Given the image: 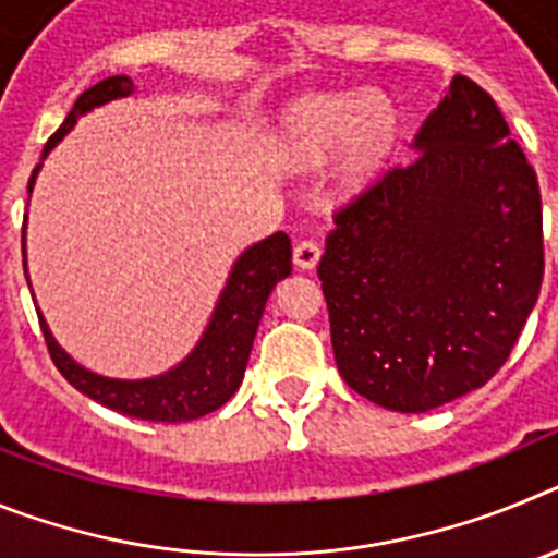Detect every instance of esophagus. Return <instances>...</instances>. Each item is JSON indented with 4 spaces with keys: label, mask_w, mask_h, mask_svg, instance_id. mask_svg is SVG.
I'll return each instance as SVG.
<instances>
[{
    "label": "esophagus",
    "mask_w": 558,
    "mask_h": 558,
    "mask_svg": "<svg viewBox=\"0 0 558 558\" xmlns=\"http://www.w3.org/2000/svg\"><path fill=\"white\" fill-rule=\"evenodd\" d=\"M318 256H322V248L315 240H302V243L293 245V263L295 268L313 270L318 265Z\"/></svg>",
    "instance_id": "1"
}]
</instances>
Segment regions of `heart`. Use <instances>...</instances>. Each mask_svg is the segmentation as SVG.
Here are the masks:
<instances>
[{"instance_id":"heart-1","label":"heart","mask_w":558,"mask_h":558,"mask_svg":"<svg viewBox=\"0 0 558 558\" xmlns=\"http://www.w3.org/2000/svg\"><path fill=\"white\" fill-rule=\"evenodd\" d=\"M397 117L374 92L310 95L293 102L282 120L279 159L293 172L322 170L343 150L340 184L360 190L377 175L393 145Z\"/></svg>"}]
</instances>
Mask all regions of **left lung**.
Masks as SVG:
<instances>
[{
  "label": "left lung",
  "mask_w": 558,
  "mask_h": 558,
  "mask_svg": "<svg viewBox=\"0 0 558 558\" xmlns=\"http://www.w3.org/2000/svg\"><path fill=\"white\" fill-rule=\"evenodd\" d=\"M500 108L456 75L408 165L335 211L318 263L340 377L425 413L486 386L539 299L542 198Z\"/></svg>",
  "instance_id": "8db88e82"
}]
</instances>
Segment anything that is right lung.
<instances>
[{"mask_svg": "<svg viewBox=\"0 0 558 558\" xmlns=\"http://www.w3.org/2000/svg\"><path fill=\"white\" fill-rule=\"evenodd\" d=\"M128 95H133V81L128 75L106 77V81L86 88L77 97L75 108L63 120V125L49 136V142L44 145V156L75 128L77 117ZM38 170H41V165L29 175L27 192H33ZM24 265H27V259H24ZM290 268H293V263H290V236L284 231H276V234L265 236L251 248H245L243 254L236 256L234 268L226 279L223 293L215 304V313L209 318V327L201 335L198 347L192 349L175 368L147 379H113L88 372L58 347V340L52 338L47 322H44L41 310H36V313L38 322H41L44 340H47L49 357L77 391L92 397L100 405L111 408V411L125 413V416L175 425V422H192V418L218 411L220 405H226L234 397V391L243 383L245 366H248V354L251 347H254L259 318L265 313V302H268L276 282H282L284 276L290 274Z\"/></svg>", "mask_w": 558, "mask_h": 558, "instance_id": "1", "label": "right lung"}]
</instances>
